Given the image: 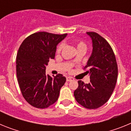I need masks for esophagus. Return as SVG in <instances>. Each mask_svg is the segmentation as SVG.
I'll return each mask as SVG.
<instances>
[{
  "label": "esophagus",
  "instance_id": "esophagus-1",
  "mask_svg": "<svg viewBox=\"0 0 131 131\" xmlns=\"http://www.w3.org/2000/svg\"><path fill=\"white\" fill-rule=\"evenodd\" d=\"M74 80V79L73 78V77H68L66 78V81H73Z\"/></svg>",
  "mask_w": 131,
  "mask_h": 131
}]
</instances>
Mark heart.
Here are the masks:
<instances>
[{"mask_svg": "<svg viewBox=\"0 0 131 131\" xmlns=\"http://www.w3.org/2000/svg\"><path fill=\"white\" fill-rule=\"evenodd\" d=\"M62 48H63V44H60V45H58V47H57V52H60V51L62 50ZM77 49H80V48H84V49H86V45L84 43H83V42H79L77 43ZM76 61L75 58H74L72 62L73 63H75Z\"/></svg>", "mask_w": 131, "mask_h": 131, "instance_id": "b5f03b06", "label": "heart"}]
</instances>
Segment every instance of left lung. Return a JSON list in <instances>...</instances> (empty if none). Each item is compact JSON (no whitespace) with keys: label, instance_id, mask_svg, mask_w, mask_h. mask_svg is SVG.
Listing matches in <instances>:
<instances>
[{"label":"left lung","instance_id":"1","mask_svg":"<svg viewBox=\"0 0 131 131\" xmlns=\"http://www.w3.org/2000/svg\"><path fill=\"white\" fill-rule=\"evenodd\" d=\"M91 37L92 50L84 68L90 83L79 81L74 96L79 104L88 109H96L106 104L115 89L118 69L113 50L107 40L98 33L86 32Z\"/></svg>","mask_w":131,"mask_h":131}]
</instances>
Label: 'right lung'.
<instances>
[{
  "label": "right lung",
  "instance_id": "right-lung-1",
  "mask_svg": "<svg viewBox=\"0 0 131 131\" xmlns=\"http://www.w3.org/2000/svg\"><path fill=\"white\" fill-rule=\"evenodd\" d=\"M68 34L38 32L27 37L16 57V73L21 92L33 107L47 108L57 101L66 78L62 74L46 75L49 60L54 59L56 47Z\"/></svg>",
  "mask_w": 131,
  "mask_h": 131
}]
</instances>
